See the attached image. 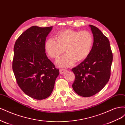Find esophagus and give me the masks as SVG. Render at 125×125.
<instances>
[{
    "label": "esophagus",
    "mask_w": 125,
    "mask_h": 125,
    "mask_svg": "<svg viewBox=\"0 0 125 125\" xmlns=\"http://www.w3.org/2000/svg\"><path fill=\"white\" fill-rule=\"evenodd\" d=\"M66 71V70H65V69H60L59 70L60 74H63V73H65Z\"/></svg>",
    "instance_id": "obj_1"
}]
</instances>
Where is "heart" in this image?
I'll list each match as a JSON object with an SVG mask.
<instances>
[{
    "label": "heart",
    "mask_w": 125,
    "mask_h": 125,
    "mask_svg": "<svg viewBox=\"0 0 125 125\" xmlns=\"http://www.w3.org/2000/svg\"><path fill=\"white\" fill-rule=\"evenodd\" d=\"M93 36L87 31H78L67 29L59 32L56 39H48L45 44V50L51 57L57 58L66 51L67 53L57 60L60 67H69L88 57L93 45Z\"/></svg>",
    "instance_id": "heart-1"
}]
</instances>
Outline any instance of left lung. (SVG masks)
Wrapping results in <instances>:
<instances>
[{"mask_svg":"<svg viewBox=\"0 0 125 125\" xmlns=\"http://www.w3.org/2000/svg\"><path fill=\"white\" fill-rule=\"evenodd\" d=\"M93 35V44L89 56L72 69L75 74L74 91L83 97L95 95L109 81L113 62L109 41L96 26L89 25Z\"/></svg>","mask_w":125,"mask_h":125,"instance_id":"8db88e82","label":"left lung"}]
</instances>
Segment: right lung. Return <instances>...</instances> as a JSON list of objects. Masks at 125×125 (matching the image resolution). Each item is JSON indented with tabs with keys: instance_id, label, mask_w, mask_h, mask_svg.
Instances as JSON below:
<instances>
[{
	"instance_id": "obj_1",
	"label": "right lung",
	"mask_w": 125,
	"mask_h": 125,
	"mask_svg": "<svg viewBox=\"0 0 125 125\" xmlns=\"http://www.w3.org/2000/svg\"><path fill=\"white\" fill-rule=\"evenodd\" d=\"M52 29L31 26L14 44L12 69L17 83L26 95L36 100L50 96L59 74L45 53V41Z\"/></svg>"
}]
</instances>
